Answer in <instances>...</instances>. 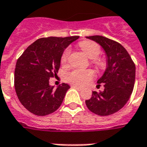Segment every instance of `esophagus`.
I'll use <instances>...</instances> for the list:
<instances>
[{
	"label": "esophagus",
	"mask_w": 147,
	"mask_h": 147,
	"mask_svg": "<svg viewBox=\"0 0 147 147\" xmlns=\"http://www.w3.org/2000/svg\"><path fill=\"white\" fill-rule=\"evenodd\" d=\"M72 88H74V89H77V90H82V87L78 86H75V85H74V86H72Z\"/></svg>",
	"instance_id": "1"
}]
</instances>
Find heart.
<instances>
[{
  "label": "heart",
  "mask_w": 147,
  "mask_h": 147,
  "mask_svg": "<svg viewBox=\"0 0 147 147\" xmlns=\"http://www.w3.org/2000/svg\"><path fill=\"white\" fill-rule=\"evenodd\" d=\"M80 48L86 53L89 57L92 58V63L99 69H104L106 66V60L102 57L98 56L101 53V47L98 44L92 41H82L79 42ZM69 54V48H66L61 54V62L65 64L67 62ZM94 72L90 69H74L66 76L69 82L78 86H86L94 78Z\"/></svg>",
  "instance_id": "heart-1"
}]
</instances>
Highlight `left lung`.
<instances>
[{"instance_id": "8db88e82", "label": "left lung", "mask_w": 147, "mask_h": 147, "mask_svg": "<svg viewBox=\"0 0 147 147\" xmlns=\"http://www.w3.org/2000/svg\"><path fill=\"white\" fill-rule=\"evenodd\" d=\"M87 38L102 45L107 55L108 66L98 81V86L103 84L104 90L93 91L86 104L94 114L108 116L121 110L130 98L135 82V64L126 49L117 41L98 35Z\"/></svg>"}]
</instances>
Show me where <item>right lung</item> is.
I'll list each match as a JSON object with an SVG mask.
<instances>
[{"instance_id":"1","label":"right lung","mask_w":147,"mask_h":147,"mask_svg":"<svg viewBox=\"0 0 147 147\" xmlns=\"http://www.w3.org/2000/svg\"><path fill=\"white\" fill-rule=\"evenodd\" d=\"M78 36L39 38L27 47L17 61L14 87L21 103L37 116L56 111L63 102L69 86L62 83L53 89L49 78L57 75L64 49Z\"/></svg>"}]
</instances>
